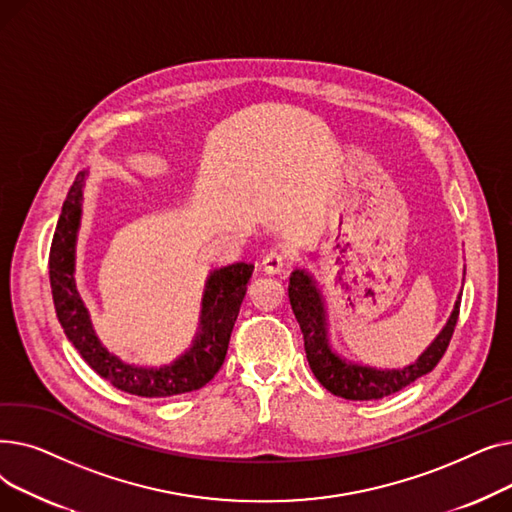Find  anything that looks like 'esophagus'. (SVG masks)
I'll use <instances>...</instances> for the list:
<instances>
[{"instance_id": "34e87169", "label": "esophagus", "mask_w": 512, "mask_h": 512, "mask_svg": "<svg viewBox=\"0 0 512 512\" xmlns=\"http://www.w3.org/2000/svg\"><path fill=\"white\" fill-rule=\"evenodd\" d=\"M292 265V257L284 251H270L263 257V270L267 274H282Z\"/></svg>"}]
</instances>
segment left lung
Listing matches in <instances>:
<instances>
[{
    "label": "left lung",
    "mask_w": 512,
    "mask_h": 512,
    "mask_svg": "<svg viewBox=\"0 0 512 512\" xmlns=\"http://www.w3.org/2000/svg\"><path fill=\"white\" fill-rule=\"evenodd\" d=\"M288 299L292 305V313L297 317L305 338V353H307V361L313 375L326 390L346 400H373V398L390 396L394 392H400L402 388H407L415 380H419L421 375L432 371L446 353L456 328V321H459V311H461V297H459V301L454 303V311L442 334L413 365L405 369L380 371V369L344 363L330 351L328 340H326L324 303H321V297L313 280L305 272H299V270L292 272L290 284H288Z\"/></svg>",
    "instance_id": "left-lung-1"
}]
</instances>
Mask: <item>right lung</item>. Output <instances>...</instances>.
Returning <instances> with one entry per match:
<instances>
[{"mask_svg":"<svg viewBox=\"0 0 512 512\" xmlns=\"http://www.w3.org/2000/svg\"><path fill=\"white\" fill-rule=\"evenodd\" d=\"M85 172H78L68 197L62 205L60 220L53 232L49 249V284L53 305L64 334L101 378L118 390L145 398H166L203 388L220 371L240 303L247 294V284L253 276L255 265L234 263L213 272L203 297L201 332L191 351L182 355L168 367L145 369L122 363L112 353H107L97 340L85 303L74 286V242L80 220V197H83Z\"/></svg>","mask_w":512,"mask_h":512,"instance_id":"right-lung-1","label":"right lung"}]
</instances>
